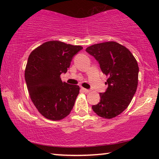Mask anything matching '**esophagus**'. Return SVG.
<instances>
[{
	"mask_svg": "<svg viewBox=\"0 0 159 159\" xmlns=\"http://www.w3.org/2000/svg\"><path fill=\"white\" fill-rule=\"evenodd\" d=\"M80 90H81L83 92H84V93H89L90 92V90H88V89H86V88H80Z\"/></svg>",
	"mask_w": 159,
	"mask_h": 159,
	"instance_id": "34e87169",
	"label": "esophagus"
}]
</instances>
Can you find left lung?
<instances>
[{
    "label": "left lung",
    "instance_id": "obj_1",
    "mask_svg": "<svg viewBox=\"0 0 159 159\" xmlns=\"http://www.w3.org/2000/svg\"><path fill=\"white\" fill-rule=\"evenodd\" d=\"M86 52L98 61L102 73L108 76L104 93H99L100 101L92 106L99 116L112 118L127 108L136 92L139 67L130 51L114 41L95 44Z\"/></svg>",
    "mask_w": 159,
    "mask_h": 159
}]
</instances>
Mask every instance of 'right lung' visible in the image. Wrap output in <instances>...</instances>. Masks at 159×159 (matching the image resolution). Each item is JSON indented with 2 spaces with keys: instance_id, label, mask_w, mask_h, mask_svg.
Masks as SVG:
<instances>
[{
  "instance_id": "1",
  "label": "right lung",
  "mask_w": 159,
  "mask_h": 159,
  "mask_svg": "<svg viewBox=\"0 0 159 159\" xmlns=\"http://www.w3.org/2000/svg\"><path fill=\"white\" fill-rule=\"evenodd\" d=\"M82 49L80 45L52 41L29 55L25 74L26 86L35 107L48 119H63L73 109L80 88L63 83L60 75L66 73L74 55Z\"/></svg>"
}]
</instances>
